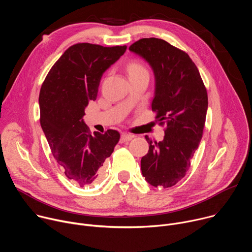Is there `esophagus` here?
<instances>
[{
    "mask_svg": "<svg viewBox=\"0 0 252 252\" xmlns=\"http://www.w3.org/2000/svg\"><path fill=\"white\" fill-rule=\"evenodd\" d=\"M132 137H133V135L130 134V133H123V134L121 135V141H122V142L128 141V140L132 139Z\"/></svg>",
    "mask_w": 252,
    "mask_h": 252,
    "instance_id": "esophagus-1",
    "label": "esophagus"
}]
</instances>
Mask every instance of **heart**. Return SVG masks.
Returning <instances> with one entry per match:
<instances>
[{
    "mask_svg": "<svg viewBox=\"0 0 252 252\" xmlns=\"http://www.w3.org/2000/svg\"><path fill=\"white\" fill-rule=\"evenodd\" d=\"M127 73L130 78L132 76H137V75H141V74H149V71H148L146 64L143 63L141 61L133 60L129 63V64L127 66Z\"/></svg>",
    "mask_w": 252,
    "mask_h": 252,
    "instance_id": "heart-1",
    "label": "heart"
}]
</instances>
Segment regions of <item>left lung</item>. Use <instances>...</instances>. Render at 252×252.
<instances>
[{
  "label": "left lung",
  "instance_id": "1",
  "mask_svg": "<svg viewBox=\"0 0 252 252\" xmlns=\"http://www.w3.org/2000/svg\"><path fill=\"white\" fill-rule=\"evenodd\" d=\"M153 67L156 92L152 110L156 122L165 126L163 140L146 135L149 153L140 166L146 181L156 188H171L186 176L202 137L207 92L189 56L164 40L140 39L129 47Z\"/></svg>",
  "mask_w": 252,
  "mask_h": 252
}]
</instances>
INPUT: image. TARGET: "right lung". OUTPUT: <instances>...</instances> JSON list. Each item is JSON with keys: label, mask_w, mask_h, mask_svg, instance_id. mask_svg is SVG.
Instances as JSON below:
<instances>
[{"label": "right lung", "mask_w": 252, "mask_h": 252, "mask_svg": "<svg viewBox=\"0 0 252 252\" xmlns=\"http://www.w3.org/2000/svg\"><path fill=\"white\" fill-rule=\"evenodd\" d=\"M126 46L79 43L55 63L40 92V123L53 156L65 176L81 188L99 181L101 166L120 140L107 129L92 134L85 109L95 100L102 74L125 54Z\"/></svg>", "instance_id": "right-lung-1"}]
</instances>
